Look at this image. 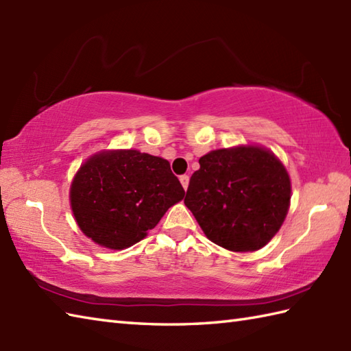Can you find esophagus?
I'll return each mask as SVG.
<instances>
[{"instance_id":"obj_1","label":"esophagus","mask_w":351,"mask_h":351,"mask_svg":"<svg viewBox=\"0 0 351 351\" xmlns=\"http://www.w3.org/2000/svg\"><path fill=\"white\" fill-rule=\"evenodd\" d=\"M180 181H181V184H182V187L187 190L189 189V182H190V178H189V175H182L181 178H180Z\"/></svg>"}]
</instances>
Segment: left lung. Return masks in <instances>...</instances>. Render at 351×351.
Listing matches in <instances>:
<instances>
[{
    "label": "left lung",
    "instance_id": "8db88e82",
    "mask_svg": "<svg viewBox=\"0 0 351 351\" xmlns=\"http://www.w3.org/2000/svg\"><path fill=\"white\" fill-rule=\"evenodd\" d=\"M184 204L213 243L232 252H255L287 217L291 181L265 147L237 146L200 156Z\"/></svg>",
    "mask_w": 351,
    "mask_h": 351
}]
</instances>
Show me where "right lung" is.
I'll list each match as a JSON object with an SVG mask.
<instances>
[{
  "label": "right lung",
  "mask_w": 351,
  "mask_h": 351,
  "mask_svg": "<svg viewBox=\"0 0 351 351\" xmlns=\"http://www.w3.org/2000/svg\"><path fill=\"white\" fill-rule=\"evenodd\" d=\"M185 191L167 160L136 149L90 156L71 185V208L80 229L102 247H131L154 229Z\"/></svg>",
  "instance_id": "1"
}]
</instances>
